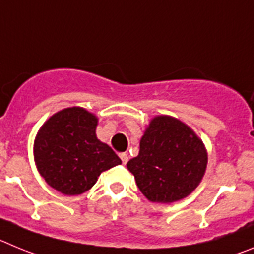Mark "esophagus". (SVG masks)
I'll list each match as a JSON object with an SVG mask.
<instances>
[{"label": "esophagus", "mask_w": 254, "mask_h": 254, "mask_svg": "<svg viewBox=\"0 0 254 254\" xmlns=\"http://www.w3.org/2000/svg\"><path fill=\"white\" fill-rule=\"evenodd\" d=\"M119 157H120V159H122L123 164H127V159H129V155H127V153H120V154H119Z\"/></svg>", "instance_id": "1"}]
</instances>
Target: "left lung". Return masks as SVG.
<instances>
[{
  "instance_id": "1",
  "label": "left lung",
  "mask_w": 254,
  "mask_h": 254,
  "mask_svg": "<svg viewBox=\"0 0 254 254\" xmlns=\"http://www.w3.org/2000/svg\"><path fill=\"white\" fill-rule=\"evenodd\" d=\"M206 164V149L192 130L177 119L157 116L144 132L138 157L127 166L148 200L167 204L192 192Z\"/></svg>"
}]
</instances>
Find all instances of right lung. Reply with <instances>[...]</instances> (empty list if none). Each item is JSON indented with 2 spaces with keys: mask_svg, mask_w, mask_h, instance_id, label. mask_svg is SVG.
<instances>
[{
  "mask_svg": "<svg viewBox=\"0 0 254 254\" xmlns=\"http://www.w3.org/2000/svg\"><path fill=\"white\" fill-rule=\"evenodd\" d=\"M97 118L81 107L59 111L39 130L34 144L38 171L47 184L64 195L90 190L104 171L122 159L96 136Z\"/></svg>",
  "mask_w": 254,
  "mask_h": 254,
  "instance_id": "add662e5",
  "label": "right lung"
}]
</instances>
